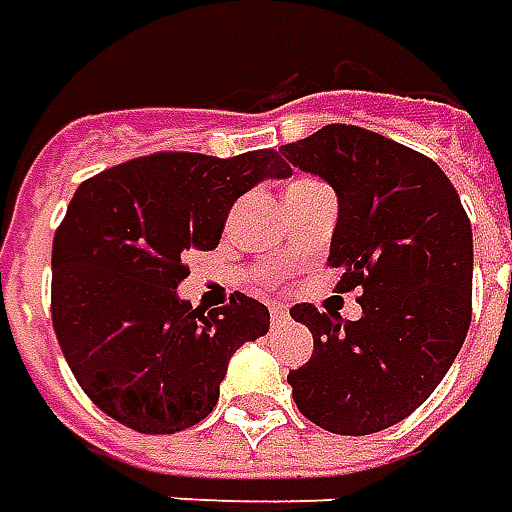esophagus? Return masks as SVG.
<instances>
[{
	"mask_svg": "<svg viewBox=\"0 0 512 512\" xmlns=\"http://www.w3.org/2000/svg\"><path fill=\"white\" fill-rule=\"evenodd\" d=\"M270 321H273V327H284V324L290 321V315H287V310H284V307L273 304V307H270Z\"/></svg>",
	"mask_w": 512,
	"mask_h": 512,
	"instance_id": "1",
	"label": "esophagus"
}]
</instances>
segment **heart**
I'll return each mask as SVG.
<instances>
[{
  "mask_svg": "<svg viewBox=\"0 0 512 512\" xmlns=\"http://www.w3.org/2000/svg\"><path fill=\"white\" fill-rule=\"evenodd\" d=\"M301 183H312V180H296V183H293V185H301Z\"/></svg>",
  "mask_w": 512,
  "mask_h": 512,
  "instance_id": "obj_1",
  "label": "heart"
}]
</instances>
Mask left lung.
I'll list each match as a JSON object with an SVG mask.
<instances>
[{
	"mask_svg": "<svg viewBox=\"0 0 512 512\" xmlns=\"http://www.w3.org/2000/svg\"><path fill=\"white\" fill-rule=\"evenodd\" d=\"M338 197L329 267L360 287L358 321L296 304L312 358L287 375L298 411L363 437L406 420L440 386L471 327L473 233L434 160L389 137L332 123L279 149Z\"/></svg>",
	"mask_w": 512,
	"mask_h": 512,
	"instance_id": "8db88e82",
	"label": "left lung"
}]
</instances>
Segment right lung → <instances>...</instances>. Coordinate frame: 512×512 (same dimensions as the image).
I'll list each match as a JSON object with an SVG mask.
<instances>
[{"mask_svg": "<svg viewBox=\"0 0 512 512\" xmlns=\"http://www.w3.org/2000/svg\"><path fill=\"white\" fill-rule=\"evenodd\" d=\"M293 171L273 149L160 152L78 185L53 239V329L72 375L112 420L174 434L214 411L228 360L270 312L233 293L205 312L177 293L191 250H214L228 211Z\"/></svg>", "mask_w": 512, "mask_h": 512, "instance_id": "add662e5", "label": "right lung"}]
</instances>
